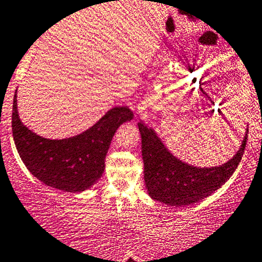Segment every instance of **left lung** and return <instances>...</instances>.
Returning a JSON list of instances; mask_svg holds the SVG:
<instances>
[{
	"instance_id": "1",
	"label": "left lung",
	"mask_w": 262,
	"mask_h": 262,
	"mask_svg": "<svg viewBox=\"0 0 262 262\" xmlns=\"http://www.w3.org/2000/svg\"><path fill=\"white\" fill-rule=\"evenodd\" d=\"M142 138L144 183L148 194L171 206L190 205L219 189L237 169L247 143L248 129L237 154L222 166L195 167L172 156L154 129L138 123Z\"/></svg>"
}]
</instances>
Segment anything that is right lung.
<instances>
[{
  "instance_id": "right-lung-1",
  "label": "right lung",
  "mask_w": 262,
  "mask_h": 262,
  "mask_svg": "<svg viewBox=\"0 0 262 262\" xmlns=\"http://www.w3.org/2000/svg\"><path fill=\"white\" fill-rule=\"evenodd\" d=\"M133 119L126 106L114 107L82 134L47 139L23 125L17 115L16 92L12 103V136L23 162L35 178L65 192H83L105 169V157L116 129Z\"/></svg>"
}]
</instances>
